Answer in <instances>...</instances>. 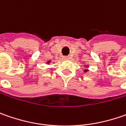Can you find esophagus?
I'll use <instances>...</instances> for the list:
<instances>
[{"label":"esophagus","instance_id":"34e87169","mask_svg":"<svg viewBox=\"0 0 126 126\" xmlns=\"http://www.w3.org/2000/svg\"><path fill=\"white\" fill-rule=\"evenodd\" d=\"M64 58V59H66V60H68V59H69V56H65Z\"/></svg>","mask_w":126,"mask_h":126}]
</instances>
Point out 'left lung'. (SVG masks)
Segmentation results:
<instances>
[{"instance_id":"obj_1","label":"left lung","mask_w":126,"mask_h":126,"mask_svg":"<svg viewBox=\"0 0 126 126\" xmlns=\"http://www.w3.org/2000/svg\"><path fill=\"white\" fill-rule=\"evenodd\" d=\"M88 71V70H85L84 71H85V72H86V71Z\"/></svg>"}]
</instances>
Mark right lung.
<instances>
[{
	"label": "right lung",
	"instance_id": "1",
	"mask_svg": "<svg viewBox=\"0 0 126 126\" xmlns=\"http://www.w3.org/2000/svg\"><path fill=\"white\" fill-rule=\"evenodd\" d=\"M50 61H48V62H47V63H50Z\"/></svg>",
	"mask_w": 126,
	"mask_h": 126
}]
</instances>
